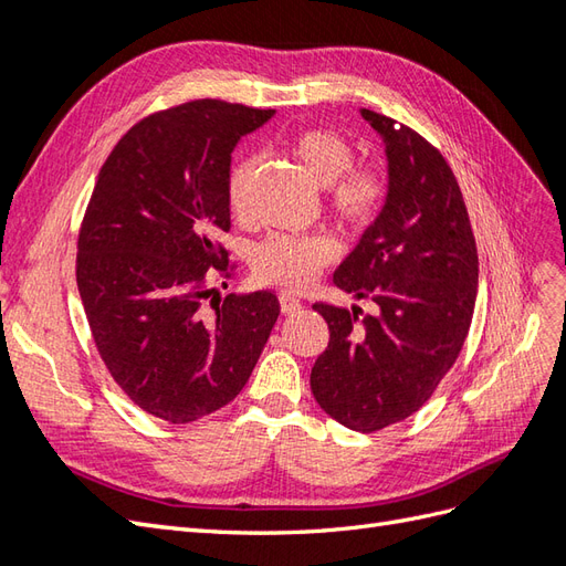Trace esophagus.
<instances>
[{
    "instance_id": "34e87169",
    "label": "esophagus",
    "mask_w": 566,
    "mask_h": 566,
    "mask_svg": "<svg viewBox=\"0 0 566 566\" xmlns=\"http://www.w3.org/2000/svg\"><path fill=\"white\" fill-rule=\"evenodd\" d=\"M280 306H282V313H296L304 304H301L298 296L289 294V292H282L280 294Z\"/></svg>"
}]
</instances>
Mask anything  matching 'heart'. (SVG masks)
<instances>
[{
    "mask_svg": "<svg viewBox=\"0 0 566 566\" xmlns=\"http://www.w3.org/2000/svg\"><path fill=\"white\" fill-rule=\"evenodd\" d=\"M292 151L304 174L318 188H325L327 205L333 214L349 223L364 227L369 223L386 202V182L374 168H349L354 151L349 144L331 133V129H304L292 142ZM255 159L243 156L235 161L229 176V207L231 212L248 217V190H251ZM337 253L331 235H272L255 251V274L262 282L277 284L284 289L306 286Z\"/></svg>",
    "mask_w": 566,
    "mask_h": 566,
    "instance_id": "1",
    "label": "heart"
}]
</instances>
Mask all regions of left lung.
Masks as SVG:
<instances>
[{
    "label": "left lung",
    "instance_id": "8db88e82",
    "mask_svg": "<svg viewBox=\"0 0 566 566\" xmlns=\"http://www.w3.org/2000/svg\"><path fill=\"white\" fill-rule=\"evenodd\" d=\"M361 117L386 144L388 195L333 282L378 311L359 318V306L313 304L331 343L311 390L339 424L371 433L415 415L455 364L475 308L478 248L439 149L392 117Z\"/></svg>",
    "mask_w": 566,
    "mask_h": 566
}]
</instances>
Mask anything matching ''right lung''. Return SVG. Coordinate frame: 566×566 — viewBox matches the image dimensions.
Returning <instances> with one entry per match:
<instances>
[{"mask_svg": "<svg viewBox=\"0 0 566 566\" xmlns=\"http://www.w3.org/2000/svg\"><path fill=\"white\" fill-rule=\"evenodd\" d=\"M274 111L190 101L129 127L101 166L76 241V286L103 364L170 424L229 405L280 315L272 292L212 298L231 277V151Z\"/></svg>", "mask_w": 566, "mask_h": 566, "instance_id": "1", "label": "right lung"}]
</instances>
